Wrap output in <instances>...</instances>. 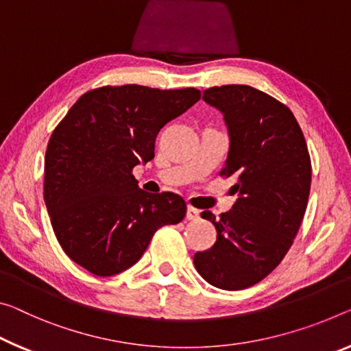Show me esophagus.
<instances>
[{"label": "esophagus", "mask_w": 351, "mask_h": 351, "mask_svg": "<svg viewBox=\"0 0 351 351\" xmlns=\"http://www.w3.org/2000/svg\"><path fill=\"white\" fill-rule=\"evenodd\" d=\"M199 218H201V212H199V210H196L194 207H188L186 208V219L197 221Z\"/></svg>", "instance_id": "obj_1"}]
</instances>
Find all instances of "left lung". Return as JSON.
I'll list each match as a JSON object with an SVG mask.
<instances>
[{
	"label": "left lung",
	"mask_w": 351,
	"mask_h": 351,
	"mask_svg": "<svg viewBox=\"0 0 351 351\" xmlns=\"http://www.w3.org/2000/svg\"><path fill=\"white\" fill-rule=\"evenodd\" d=\"M204 101L223 112L229 154L221 176L239 194L230 212H204L217 241L194 254L208 284L241 290L262 281L293 243L311 191V157L293 112L262 90L245 84L215 86Z\"/></svg>",
	"instance_id": "left-lung-1"
}]
</instances>
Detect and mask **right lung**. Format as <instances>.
Listing matches in <instances>:
<instances>
[{"label":"right lung","mask_w":351,"mask_h":351,"mask_svg":"<svg viewBox=\"0 0 351 351\" xmlns=\"http://www.w3.org/2000/svg\"><path fill=\"white\" fill-rule=\"evenodd\" d=\"M201 99L194 88L104 86L83 94L51 133L44 199L64 252L95 276L134 265L161 226L180 223L176 193L150 194L132 174L155 157V138Z\"/></svg>","instance_id":"right-lung-1"}]
</instances>
